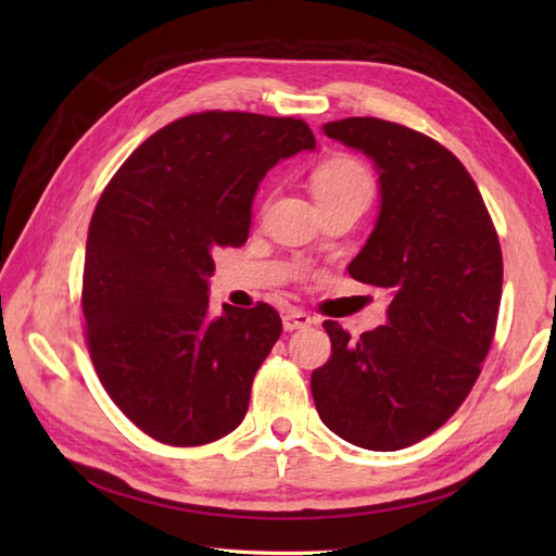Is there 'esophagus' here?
I'll list each match as a JSON object with an SVG mask.
<instances>
[{"mask_svg":"<svg viewBox=\"0 0 556 556\" xmlns=\"http://www.w3.org/2000/svg\"><path fill=\"white\" fill-rule=\"evenodd\" d=\"M315 320L303 311H289L285 317H281V325H285L287 332H293V329H303V327H311Z\"/></svg>","mask_w":556,"mask_h":556,"instance_id":"esophagus-1","label":"esophagus"}]
</instances>
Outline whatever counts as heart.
<instances>
[{
    "mask_svg": "<svg viewBox=\"0 0 556 556\" xmlns=\"http://www.w3.org/2000/svg\"><path fill=\"white\" fill-rule=\"evenodd\" d=\"M311 188L317 205L339 203V200H363L370 203L372 179L368 169L353 157H329L311 176Z\"/></svg>",
    "mask_w": 556,
    "mask_h": 556,
    "instance_id": "heart-1",
    "label": "heart"
}]
</instances>
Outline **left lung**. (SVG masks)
I'll use <instances>...</instances> for the list:
<instances>
[{
    "label": "left lung",
    "instance_id": "left-lung-1",
    "mask_svg": "<svg viewBox=\"0 0 556 556\" xmlns=\"http://www.w3.org/2000/svg\"><path fill=\"white\" fill-rule=\"evenodd\" d=\"M380 174V215L349 275L392 291L387 325L351 339L323 327L332 356L311 377L341 440L396 452L454 416L485 361L502 299V248L464 164L437 140L375 116L323 126Z\"/></svg>",
    "mask_w": 556,
    "mask_h": 556
}]
</instances>
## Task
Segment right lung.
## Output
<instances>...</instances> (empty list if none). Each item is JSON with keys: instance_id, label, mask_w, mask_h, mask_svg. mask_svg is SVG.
I'll return each instance as SVG.
<instances>
[{"instance_id": "obj_1", "label": "right lung", "mask_w": 556, "mask_h": 556, "mask_svg": "<svg viewBox=\"0 0 556 556\" xmlns=\"http://www.w3.org/2000/svg\"><path fill=\"white\" fill-rule=\"evenodd\" d=\"M315 150L293 116L200 112L152 134L92 212L83 315L92 365L124 416L172 446L241 425L253 377L281 334L267 303L210 315L215 248H239L260 181Z\"/></svg>"}]
</instances>
